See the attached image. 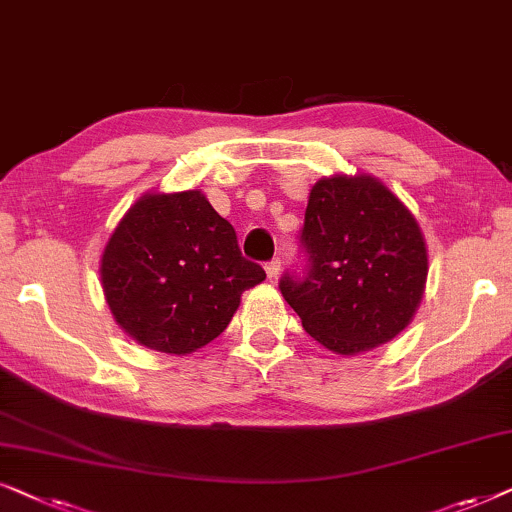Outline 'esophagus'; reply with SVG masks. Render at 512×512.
Returning <instances> with one entry per match:
<instances>
[{
  "mask_svg": "<svg viewBox=\"0 0 512 512\" xmlns=\"http://www.w3.org/2000/svg\"><path fill=\"white\" fill-rule=\"evenodd\" d=\"M264 271H267L269 281H276L278 274H281V260H271V262H267V267H264Z\"/></svg>",
  "mask_w": 512,
  "mask_h": 512,
  "instance_id": "obj_1",
  "label": "esophagus"
}]
</instances>
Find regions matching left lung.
<instances>
[{
    "instance_id": "1",
    "label": "left lung",
    "mask_w": 512,
    "mask_h": 512,
    "mask_svg": "<svg viewBox=\"0 0 512 512\" xmlns=\"http://www.w3.org/2000/svg\"><path fill=\"white\" fill-rule=\"evenodd\" d=\"M299 243L304 274H283L278 288L325 349L356 356L410 325L424 297L428 252L414 215L384 182L318 180Z\"/></svg>"
}]
</instances>
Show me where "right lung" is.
<instances>
[{
	"instance_id": "obj_1",
	"label": "right lung",
	"mask_w": 512,
	"mask_h": 512,
	"mask_svg": "<svg viewBox=\"0 0 512 512\" xmlns=\"http://www.w3.org/2000/svg\"><path fill=\"white\" fill-rule=\"evenodd\" d=\"M264 278L199 189L140 196L100 260L102 292L121 330L170 356L222 335L243 292Z\"/></svg>"
}]
</instances>
